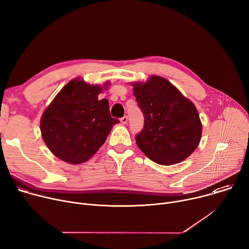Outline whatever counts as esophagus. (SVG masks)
<instances>
[{
	"label": "esophagus",
	"instance_id": "obj_1",
	"mask_svg": "<svg viewBox=\"0 0 249 249\" xmlns=\"http://www.w3.org/2000/svg\"><path fill=\"white\" fill-rule=\"evenodd\" d=\"M121 123H122L123 124H125L127 123V117H126V116L123 117V118L121 119Z\"/></svg>",
	"mask_w": 249,
	"mask_h": 249
}]
</instances>
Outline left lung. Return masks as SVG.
<instances>
[{
  "label": "left lung",
  "instance_id": "left-lung-1",
  "mask_svg": "<svg viewBox=\"0 0 249 249\" xmlns=\"http://www.w3.org/2000/svg\"><path fill=\"white\" fill-rule=\"evenodd\" d=\"M133 95L144 116L136 134L140 149L161 165L179 163L195 151L202 136L199 113L190 100L163 77L133 83Z\"/></svg>",
  "mask_w": 249,
  "mask_h": 249
}]
</instances>
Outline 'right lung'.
Instances as JSON below:
<instances>
[{"label":"right lung","mask_w":249,"mask_h":249,"mask_svg":"<svg viewBox=\"0 0 249 249\" xmlns=\"http://www.w3.org/2000/svg\"><path fill=\"white\" fill-rule=\"evenodd\" d=\"M102 90L99 85L77 78L66 84L45 108L40 120L41 135L49 150L59 159L70 164L86 162L120 123L110 117L107 100H98Z\"/></svg>","instance_id":"obj_1"}]
</instances>
